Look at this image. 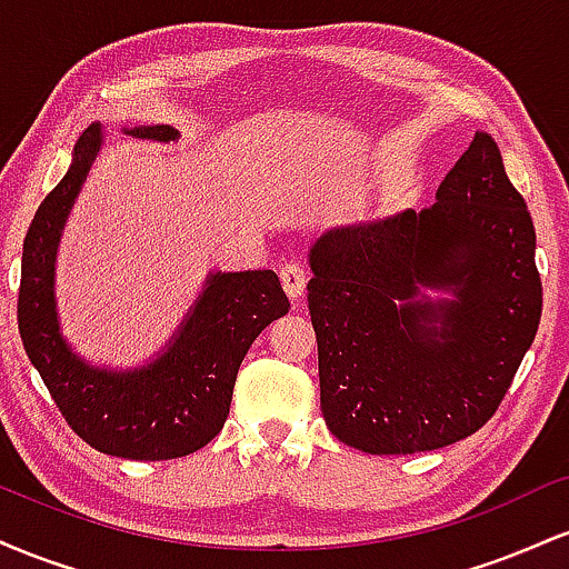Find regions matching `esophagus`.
<instances>
[{
	"mask_svg": "<svg viewBox=\"0 0 569 569\" xmlns=\"http://www.w3.org/2000/svg\"><path fill=\"white\" fill-rule=\"evenodd\" d=\"M280 283H283V289L291 299L302 297L305 286H307L305 264L302 262H286L283 267H280Z\"/></svg>",
	"mask_w": 569,
	"mask_h": 569,
	"instance_id": "34e87169",
	"label": "esophagus"
}]
</instances>
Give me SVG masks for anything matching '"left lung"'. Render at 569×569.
I'll return each mask as SVG.
<instances>
[{
  "instance_id": "8db88e82",
  "label": "left lung",
  "mask_w": 569,
  "mask_h": 569,
  "mask_svg": "<svg viewBox=\"0 0 569 569\" xmlns=\"http://www.w3.org/2000/svg\"><path fill=\"white\" fill-rule=\"evenodd\" d=\"M436 198L310 248L323 420L367 455L430 452L476 433L543 312L532 217L492 136H473ZM422 284L456 299L430 303Z\"/></svg>"
}]
</instances>
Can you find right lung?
Masks as SVG:
<instances>
[{
    "mask_svg": "<svg viewBox=\"0 0 569 569\" xmlns=\"http://www.w3.org/2000/svg\"><path fill=\"white\" fill-rule=\"evenodd\" d=\"M130 133L154 141L179 136L171 126H143ZM98 147L101 128L90 126L77 141L67 176L31 219L23 240L18 331L58 411L84 443L126 460H173L217 439L248 348L291 305L272 270L217 272L158 361L122 375L82 363L58 335L53 262L63 219Z\"/></svg>",
    "mask_w": 569,
    "mask_h": 569,
    "instance_id": "add662e5",
    "label": "right lung"
}]
</instances>
